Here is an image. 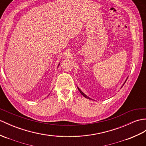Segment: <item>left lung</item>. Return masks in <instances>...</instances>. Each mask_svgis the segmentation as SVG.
Wrapping results in <instances>:
<instances>
[{"instance_id":"left-lung-1","label":"left lung","mask_w":146,"mask_h":146,"mask_svg":"<svg viewBox=\"0 0 146 146\" xmlns=\"http://www.w3.org/2000/svg\"><path fill=\"white\" fill-rule=\"evenodd\" d=\"M125 83H126V82H125ZM78 90L80 91V93L81 94H82V95L84 96V97H85L86 98H88V99H89V100H91V98H89V97H88L86 95H85V94H84L83 92H82V91H81L80 89H79V88H78Z\"/></svg>"}]
</instances>
